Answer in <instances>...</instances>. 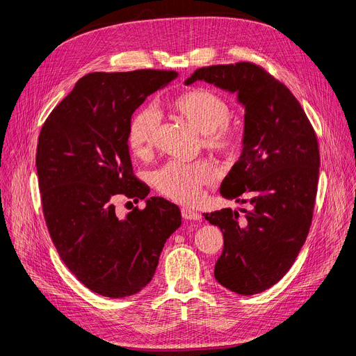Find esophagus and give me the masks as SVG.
<instances>
[{"label": "esophagus", "mask_w": 356, "mask_h": 356, "mask_svg": "<svg viewBox=\"0 0 356 356\" xmlns=\"http://www.w3.org/2000/svg\"><path fill=\"white\" fill-rule=\"evenodd\" d=\"M181 217L184 220H188V221H200L201 220V214L197 213L193 209H188V207H183L181 209Z\"/></svg>", "instance_id": "1"}]
</instances>
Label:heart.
Returning a JSON list of instances; mask_svg holds the SVG:
<instances>
[{
    "mask_svg": "<svg viewBox=\"0 0 356 356\" xmlns=\"http://www.w3.org/2000/svg\"><path fill=\"white\" fill-rule=\"evenodd\" d=\"M172 110L193 128L202 134V146L216 154L232 159L241 150V136L228 124L231 108L218 94L194 88L186 91L172 101ZM161 127V115L152 107L140 108L131 120L128 128V146L132 154L140 159L154 154ZM218 176L214 161L202 159L191 163L172 161L154 175V181L165 197L193 204L201 197L202 187L210 186Z\"/></svg>",
    "mask_w": 356,
    "mask_h": 356,
    "instance_id": "b5f03b06",
    "label": "heart"
}]
</instances>
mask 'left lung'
<instances>
[{
  "label": "left lung",
  "instance_id": "left-lung-1",
  "mask_svg": "<svg viewBox=\"0 0 356 356\" xmlns=\"http://www.w3.org/2000/svg\"><path fill=\"white\" fill-rule=\"evenodd\" d=\"M197 80L238 92L245 106L242 155L220 191L225 198L248 201L250 210L243 216L231 209L202 216L224 236L217 282L242 296L257 294L289 272L309 235L320 173L317 135L297 98L262 66L238 62L201 67L186 84Z\"/></svg>",
  "mask_w": 356,
  "mask_h": 356
}]
</instances>
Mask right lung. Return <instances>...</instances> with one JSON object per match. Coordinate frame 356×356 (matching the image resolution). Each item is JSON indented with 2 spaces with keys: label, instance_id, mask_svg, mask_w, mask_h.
I'll return each mask as SVG.
<instances>
[{
  "label": "right lung",
  "instance_id": "obj_1",
  "mask_svg": "<svg viewBox=\"0 0 356 356\" xmlns=\"http://www.w3.org/2000/svg\"><path fill=\"white\" fill-rule=\"evenodd\" d=\"M175 70L95 72L81 77L46 118L36 170L46 227L63 264L91 291L120 298L155 275L180 210L162 197L118 214L121 197L143 200L149 187L132 169L128 128L147 95Z\"/></svg>",
  "mask_w": 356,
  "mask_h": 356
}]
</instances>
